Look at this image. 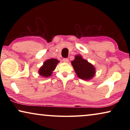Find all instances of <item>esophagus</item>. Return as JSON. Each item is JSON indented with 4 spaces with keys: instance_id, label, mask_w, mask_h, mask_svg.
I'll list each match as a JSON object with an SVG mask.
<instances>
[{
    "instance_id": "34e87169",
    "label": "esophagus",
    "mask_w": 130,
    "mask_h": 130,
    "mask_svg": "<svg viewBox=\"0 0 130 130\" xmlns=\"http://www.w3.org/2000/svg\"><path fill=\"white\" fill-rule=\"evenodd\" d=\"M63 62H64V63H68V62H69V59H68V58H63Z\"/></svg>"
}]
</instances>
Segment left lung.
Returning <instances> with one entry per match:
<instances>
[{
	"instance_id": "8db88e82",
	"label": "left lung",
	"mask_w": 130,
	"mask_h": 130,
	"mask_svg": "<svg viewBox=\"0 0 130 130\" xmlns=\"http://www.w3.org/2000/svg\"><path fill=\"white\" fill-rule=\"evenodd\" d=\"M72 65L77 76L82 80L91 79L95 74V67L86 60L83 59L80 55L75 56L74 60L72 61Z\"/></svg>"
}]
</instances>
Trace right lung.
Wrapping results in <instances>:
<instances>
[{
	"label": "right lung",
	"mask_w": 130,
	"mask_h": 130,
	"mask_svg": "<svg viewBox=\"0 0 130 130\" xmlns=\"http://www.w3.org/2000/svg\"><path fill=\"white\" fill-rule=\"evenodd\" d=\"M58 63L59 61L56 58H51L46 60L43 63V65L39 69V74L44 77H50L51 76L53 72L55 70Z\"/></svg>",
	"instance_id": "obj_1"
}]
</instances>
